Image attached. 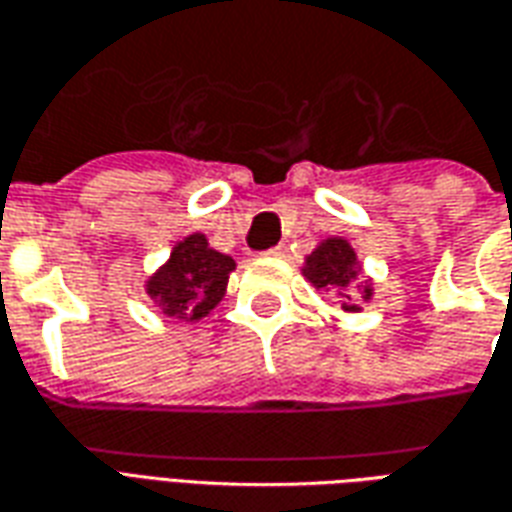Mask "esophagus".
<instances>
[{"instance_id":"34e87169","label":"esophagus","mask_w":512,"mask_h":512,"mask_svg":"<svg viewBox=\"0 0 512 512\" xmlns=\"http://www.w3.org/2000/svg\"><path fill=\"white\" fill-rule=\"evenodd\" d=\"M266 255H268V257H277V260H282V257H288V246H274V249H268Z\"/></svg>"}]
</instances>
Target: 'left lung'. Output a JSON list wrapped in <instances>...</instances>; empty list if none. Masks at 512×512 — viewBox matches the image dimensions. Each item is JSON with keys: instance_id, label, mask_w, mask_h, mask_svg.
<instances>
[{"instance_id": "left-lung-1", "label": "left lung", "mask_w": 512, "mask_h": 512, "mask_svg": "<svg viewBox=\"0 0 512 512\" xmlns=\"http://www.w3.org/2000/svg\"><path fill=\"white\" fill-rule=\"evenodd\" d=\"M301 274L307 277L312 288L337 290L343 296L345 312H359L362 301L373 299V282H359V260L354 246L345 238H326L312 249V255L304 257Z\"/></svg>"}]
</instances>
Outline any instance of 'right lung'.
Masks as SVG:
<instances>
[{"instance_id": "add662e5", "label": "right lung", "mask_w": 512, "mask_h": 512, "mask_svg": "<svg viewBox=\"0 0 512 512\" xmlns=\"http://www.w3.org/2000/svg\"><path fill=\"white\" fill-rule=\"evenodd\" d=\"M235 260L216 252L202 233L186 235L172 246L169 260L145 282L150 299L175 321H202L224 299Z\"/></svg>"}]
</instances>
